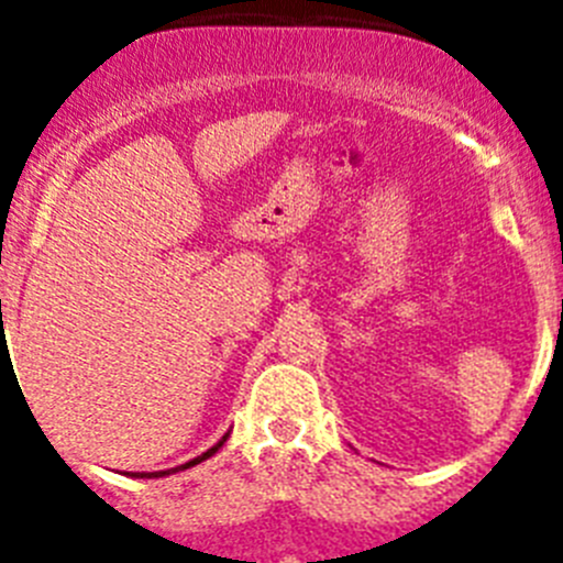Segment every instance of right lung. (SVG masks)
Here are the masks:
<instances>
[{
    "instance_id": "add662e5",
    "label": "right lung",
    "mask_w": 563,
    "mask_h": 563,
    "mask_svg": "<svg viewBox=\"0 0 563 563\" xmlns=\"http://www.w3.org/2000/svg\"><path fill=\"white\" fill-rule=\"evenodd\" d=\"M225 440H228V434L222 437L220 442H217V445H213V449H208L206 454H200V456H194L191 462H186V465H177V467H172V471H152V474H146V471H143V474H132V476H137V479H157V476H168V474H177V471H186V467H194V465H200L202 460H208V456H213L217 454V451L222 449V445H225Z\"/></svg>"
}]
</instances>
